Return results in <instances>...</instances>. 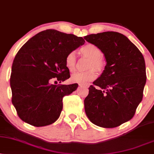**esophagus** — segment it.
<instances>
[{"instance_id": "34e87169", "label": "esophagus", "mask_w": 154, "mask_h": 154, "mask_svg": "<svg viewBox=\"0 0 154 154\" xmlns=\"http://www.w3.org/2000/svg\"><path fill=\"white\" fill-rule=\"evenodd\" d=\"M79 87H87V85H81V84H79Z\"/></svg>"}]
</instances>
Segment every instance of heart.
I'll use <instances>...</instances> for the list:
<instances>
[{"label":"heart","instance_id":"b5f03b06","mask_svg":"<svg viewBox=\"0 0 154 154\" xmlns=\"http://www.w3.org/2000/svg\"><path fill=\"white\" fill-rule=\"evenodd\" d=\"M79 52L83 55L90 58L88 68L89 70L87 72H77L73 73L70 77V80L74 83H78L81 85L86 84L96 79L97 74L94 68L97 70L101 71L104 66V63L102 59V51L98 47L92 44H88L80 48ZM65 65L69 71L73 72L75 69L76 65V54L74 51L69 52L65 57Z\"/></svg>","mask_w":154,"mask_h":154}]
</instances>
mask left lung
I'll return each mask as SVG.
<instances>
[{
  "mask_svg": "<svg viewBox=\"0 0 154 154\" xmlns=\"http://www.w3.org/2000/svg\"><path fill=\"white\" fill-rule=\"evenodd\" d=\"M98 47L106 65L89 87L85 99L87 117L95 125L114 128L131 119L143 98L146 82L145 60L137 47L117 32L85 36Z\"/></svg>",
  "mask_w": 154,
  "mask_h": 154,
  "instance_id": "8db88e82",
  "label": "left lung"
}]
</instances>
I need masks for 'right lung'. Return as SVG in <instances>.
I'll return each mask as SVG.
<instances>
[{
    "label": "right lung",
    "instance_id": "obj_1",
    "mask_svg": "<svg viewBox=\"0 0 154 154\" xmlns=\"http://www.w3.org/2000/svg\"><path fill=\"white\" fill-rule=\"evenodd\" d=\"M82 37L49 29L36 34L19 50L10 83L12 103L23 122L34 126L54 123L63 109V98L78 85H54L70 77L65 57L85 44Z\"/></svg>",
    "mask_w": 154,
    "mask_h": 154
}]
</instances>
